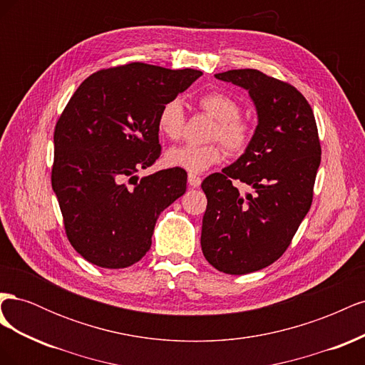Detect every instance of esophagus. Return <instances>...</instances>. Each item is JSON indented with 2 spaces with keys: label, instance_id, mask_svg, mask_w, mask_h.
<instances>
[{
  "label": "esophagus",
  "instance_id": "obj_1",
  "mask_svg": "<svg viewBox=\"0 0 365 365\" xmlns=\"http://www.w3.org/2000/svg\"><path fill=\"white\" fill-rule=\"evenodd\" d=\"M189 184L192 187H200L201 185V178L197 175H193V173H189Z\"/></svg>",
  "mask_w": 365,
  "mask_h": 365
}]
</instances>
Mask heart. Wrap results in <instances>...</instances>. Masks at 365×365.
<instances>
[{"label":"heart","mask_w":365,"mask_h":365,"mask_svg":"<svg viewBox=\"0 0 365 365\" xmlns=\"http://www.w3.org/2000/svg\"><path fill=\"white\" fill-rule=\"evenodd\" d=\"M196 103L205 114L216 120L212 140L222 141L231 155H242L248 150L254 140V126L242 117V106L235 97L224 91H207L196 98ZM158 130L169 140H180L185 128V111L180 98L165 102L157 117ZM225 149L220 143H210L204 146L184 145L172 148L165 160L173 168L184 169L190 173H201L224 160Z\"/></svg>","instance_id":"1"}]
</instances>
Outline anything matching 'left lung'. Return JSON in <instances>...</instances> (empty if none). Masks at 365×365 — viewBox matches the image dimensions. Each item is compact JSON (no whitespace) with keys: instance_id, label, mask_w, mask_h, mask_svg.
Segmentation results:
<instances>
[{"instance_id":"1","label":"left lung","mask_w":365,"mask_h":365,"mask_svg":"<svg viewBox=\"0 0 365 365\" xmlns=\"http://www.w3.org/2000/svg\"><path fill=\"white\" fill-rule=\"evenodd\" d=\"M215 76L248 90L259 115L248 150L201 184L204 257L242 275L267 268L291 245L312 204L322 145L312 108L291 83L252 68ZM237 183L250 192L242 195Z\"/></svg>"}]
</instances>
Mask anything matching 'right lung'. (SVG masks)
Returning <instances> with one entry per match:
<instances>
[{"instance_id": "obj_1", "label": "right lung", "mask_w": 365, "mask_h": 365, "mask_svg": "<svg viewBox=\"0 0 365 365\" xmlns=\"http://www.w3.org/2000/svg\"><path fill=\"white\" fill-rule=\"evenodd\" d=\"M202 73L130 62L93 73L54 128L51 185L73 248L93 264L128 268L149 251L158 215L184 195L187 173H135L161 155V106Z\"/></svg>"}]
</instances>
